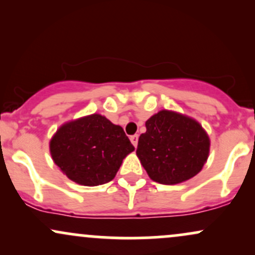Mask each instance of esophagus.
<instances>
[{
  "label": "esophagus",
  "instance_id": "34e87169",
  "mask_svg": "<svg viewBox=\"0 0 255 255\" xmlns=\"http://www.w3.org/2000/svg\"><path fill=\"white\" fill-rule=\"evenodd\" d=\"M137 137H139V135H137V134H134V135H130V141H131V144H133V146L134 147H136L137 146Z\"/></svg>",
  "mask_w": 255,
  "mask_h": 255
}]
</instances>
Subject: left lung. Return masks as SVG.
Wrapping results in <instances>:
<instances>
[{
	"mask_svg": "<svg viewBox=\"0 0 255 255\" xmlns=\"http://www.w3.org/2000/svg\"><path fill=\"white\" fill-rule=\"evenodd\" d=\"M139 136L136 154L152 180L176 184L203 169L210 151V139L193 119L162 110L146 121Z\"/></svg>",
	"mask_w": 255,
	"mask_h": 255,
	"instance_id": "1",
	"label": "left lung"
}]
</instances>
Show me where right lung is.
Instances as JSON below:
<instances>
[{"mask_svg": "<svg viewBox=\"0 0 255 255\" xmlns=\"http://www.w3.org/2000/svg\"><path fill=\"white\" fill-rule=\"evenodd\" d=\"M134 146L122 127L99 114L68 122L50 141L55 164L83 186L110 182Z\"/></svg>", "mask_w": 255, "mask_h": 255, "instance_id": "1", "label": "right lung"}]
</instances>
